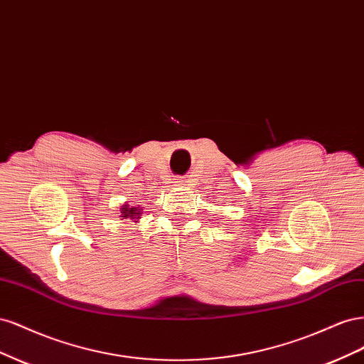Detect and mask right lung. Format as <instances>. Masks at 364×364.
I'll return each instance as SVG.
<instances>
[{
    "label": "right lung",
    "instance_id": "right-lung-1",
    "mask_svg": "<svg viewBox=\"0 0 364 364\" xmlns=\"http://www.w3.org/2000/svg\"><path fill=\"white\" fill-rule=\"evenodd\" d=\"M121 217H124V218H132V220H136L141 217V214H142V211L141 209H138V208H130L129 205H123V208H121Z\"/></svg>",
    "mask_w": 364,
    "mask_h": 364
}]
</instances>
